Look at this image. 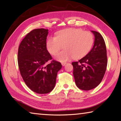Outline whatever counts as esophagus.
Segmentation results:
<instances>
[{
    "mask_svg": "<svg viewBox=\"0 0 121 121\" xmlns=\"http://www.w3.org/2000/svg\"><path fill=\"white\" fill-rule=\"evenodd\" d=\"M67 62H62V63H61V64H62V65H63V66H64V65H66L67 64Z\"/></svg>",
    "mask_w": 121,
    "mask_h": 121,
    "instance_id": "1",
    "label": "esophagus"
}]
</instances>
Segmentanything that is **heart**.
<instances>
[{
  "label": "heart",
  "instance_id": "heart-1",
  "mask_svg": "<svg viewBox=\"0 0 121 121\" xmlns=\"http://www.w3.org/2000/svg\"><path fill=\"white\" fill-rule=\"evenodd\" d=\"M94 43L92 34L79 28H69L57 32L56 37H50L46 42V48L51 55L59 53L56 59L60 62L67 61L72 58L80 59L90 52Z\"/></svg>",
  "mask_w": 121,
  "mask_h": 121
}]
</instances>
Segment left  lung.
<instances>
[{"label": "left lung", "mask_w": 121, "mask_h": 121, "mask_svg": "<svg viewBox=\"0 0 121 121\" xmlns=\"http://www.w3.org/2000/svg\"><path fill=\"white\" fill-rule=\"evenodd\" d=\"M91 32L95 37L92 50L78 61L71 63L76 84L85 91L93 89L101 83L107 65L105 40L99 32Z\"/></svg>", "instance_id": "left-lung-1"}]
</instances>
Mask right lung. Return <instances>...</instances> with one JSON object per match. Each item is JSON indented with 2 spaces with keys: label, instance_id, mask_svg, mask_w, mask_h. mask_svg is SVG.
Here are the masks:
<instances>
[{
  "label": "right lung",
  "instance_id": "obj_1",
  "mask_svg": "<svg viewBox=\"0 0 121 121\" xmlns=\"http://www.w3.org/2000/svg\"><path fill=\"white\" fill-rule=\"evenodd\" d=\"M48 29H36L26 35L20 43L17 61L20 73L27 86L39 94L50 92L54 89L61 63L53 60L46 48Z\"/></svg>",
  "mask_w": 121,
  "mask_h": 121
}]
</instances>
